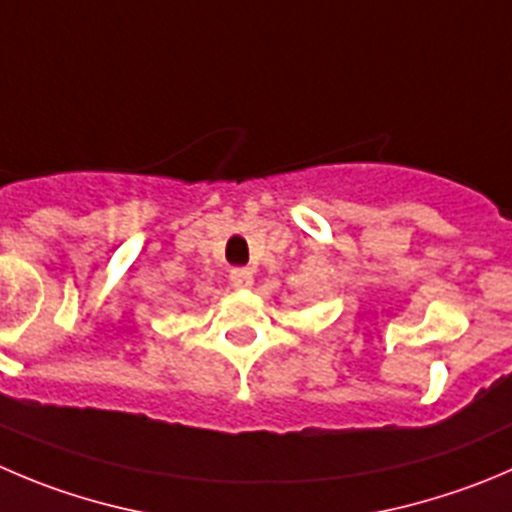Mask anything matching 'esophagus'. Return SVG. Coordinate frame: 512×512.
<instances>
[{
  "label": "esophagus",
  "instance_id": "34e87169",
  "mask_svg": "<svg viewBox=\"0 0 512 512\" xmlns=\"http://www.w3.org/2000/svg\"><path fill=\"white\" fill-rule=\"evenodd\" d=\"M231 284L236 289H248L253 284V274L248 269H233L231 271Z\"/></svg>",
  "mask_w": 512,
  "mask_h": 512
}]
</instances>
